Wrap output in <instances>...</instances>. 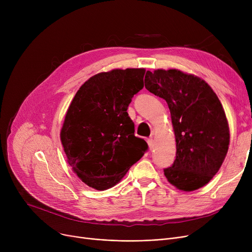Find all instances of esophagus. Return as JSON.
Listing matches in <instances>:
<instances>
[{
    "label": "esophagus",
    "instance_id": "34e87169",
    "mask_svg": "<svg viewBox=\"0 0 252 252\" xmlns=\"http://www.w3.org/2000/svg\"><path fill=\"white\" fill-rule=\"evenodd\" d=\"M147 143H148L149 149L152 150V149L154 148V141H153V139H148V140H147Z\"/></svg>",
    "mask_w": 252,
    "mask_h": 252
}]
</instances>
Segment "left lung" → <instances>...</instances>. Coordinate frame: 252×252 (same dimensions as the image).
Returning <instances> with one entry per match:
<instances>
[{
  "mask_svg": "<svg viewBox=\"0 0 252 252\" xmlns=\"http://www.w3.org/2000/svg\"><path fill=\"white\" fill-rule=\"evenodd\" d=\"M145 88L164 99L176 136V160L164 168L179 190L199 189L214 178L227 155L230 129L214 90L202 78L178 69L147 71Z\"/></svg>",
  "mask_w": 252,
  "mask_h": 252,
  "instance_id": "8db88e82",
  "label": "left lung"
}]
</instances>
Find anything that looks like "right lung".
I'll list each match as a JSON object with an SVG mask.
<instances>
[{
    "instance_id": "obj_1",
    "label": "right lung",
    "mask_w": 252,
    "mask_h": 252,
    "mask_svg": "<svg viewBox=\"0 0 252 252\" xmlns=\"http://www.w3.org/2000/svg\"><path fill=\"white\" fill-rule=\"evenodd\" d=\"M144 68L113 69L90 77L72 99L60 131L67 162L89 187H113L147 151L126 110L144 87Z\"/></svg>"
}]
</instances>
